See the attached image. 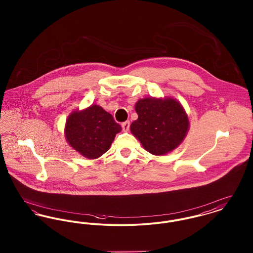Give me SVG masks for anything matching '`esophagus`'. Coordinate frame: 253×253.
<instances>
[{
    "mask_svg": "<svg viewBox=\"0 0 253 253\" xmlns=\"http://www.w3.org/2000/svg\"><path fill=\"white\" fill-rule=\"evenodd\" d=\"M121 126H122V130H123L124 132H128V131H129V128H130V122H129V121H125V122H123V123L121 124Z\"/></svg>",
    "mask_w": 253,
    "mask_h": 253,
    "instance_id": "obj_1",
    "label": "esophagus"
}]
</instances>
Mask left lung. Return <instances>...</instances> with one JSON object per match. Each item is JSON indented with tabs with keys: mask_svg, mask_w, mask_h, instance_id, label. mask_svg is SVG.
Returning <instances> with one entry per match:
<instances>
[{
	"mask_svg": "<svg viewBox=\"0 0 253 253\" xmlns=\"http://www.w3.org/2000/svg\"><path fill=\"white\" fill-rule=\"evenodd\" d=\"M138 119L130 126L142 147L163 156L178 148L189 130V119L182 105L173 97H146L134 106Z\"/></svg>",
	"mask_w": 253,
	"mask_h": 253,
	"instance_id": "8db88e82",
	"label": "left lung"
}]
</instances>
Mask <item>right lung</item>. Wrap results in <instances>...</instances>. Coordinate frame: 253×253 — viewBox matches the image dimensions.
Segmentation results:
<instances>
[{"label":"right lung","instance_id":"1","mask_svg":"<svg viewBox=\"0 0 253 253\" xmlns=\"http://www.w3.org/2000/svg\"><path fill=\"white\" fill-rule=\"evenodd\" d=\"M121 131L111 114L96 104L84 110H75L68 117L65 137L72 148L89 160L101 157Z\"/></svg>","mask_w":253,"mask_h":253}]
</instances>
